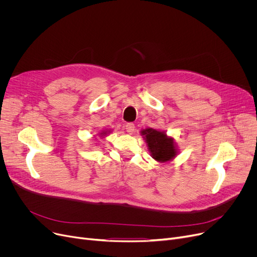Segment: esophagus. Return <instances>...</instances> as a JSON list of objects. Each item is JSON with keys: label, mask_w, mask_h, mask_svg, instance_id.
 <instances>
[{"label": "esophagus", "mask_w": 257, "mask_h": 257, "mask_svg": "<svg viewBox=\"0 0 257 257\" xmlns=\"http://www.w3.org/2000/svg\"><path fill=\"white\" fill-rule=\"evenodd\" d=\"M134 129H136V125H134L133 123H128L126 125V131L129 133V134H132L134 132Z\"/></svg>", "instance_id": "1"}]
</instances>
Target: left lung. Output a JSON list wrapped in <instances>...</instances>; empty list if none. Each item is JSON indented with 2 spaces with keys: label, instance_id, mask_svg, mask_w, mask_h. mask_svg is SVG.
<instances>
[{
  "label": "left lung",
  "instance_id": "8db88e82",
  "mask_svg": "<svg viewBox=\"0 0 257 257\" xmlns=\"http://www.w3.org/2000/svg\"><path fill=\"white\" fill-rule=\"evenodd\" d=\"M142 134L148 144L152 157L159 163H167L177 155L174 140L167 137L164 131L149 128L143 130Z\"/></svg>",
  "mask_w": 257,
  "mask_h": 257
}]
</instances>
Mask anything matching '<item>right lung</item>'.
<instances>
[{
	"label": "right lung",
	"instance_id": "add662e5",
	"mask_svg": "<svg viewBox=\"0 0 257 257\" xmlns=\"http://www.w3.org/2000/svg\"><path fill=\"white\" fill-rule=\"evenodd\" d=\"M101 134H102V137H103V136H105V134H107V131H103V133H101Z\"/></svg>",
	"mask_w": 257,
	"mask_h": 257
}]
</instances>
